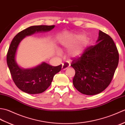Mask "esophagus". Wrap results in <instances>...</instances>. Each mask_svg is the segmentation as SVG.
<instances>
[{
  "instance_id": "1",
  "label": "esophagus",
  "mask_w": 125,
  "mask_h": 125,
  "mask_svg": "<svg viewBox=\"0 0 125 125\" xmlns=\"http://www.w3.org/2000/svg\"><path fill=\"white\" fill-rule=\"evenodd\" d=\"M70 64L69 63H68L67 62H65V63H63L62 64V69L64 70L65 69H67V68H68L69 67H70Z\"/></svg>"
}]
</instances>
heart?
<instances>
[{"label": "heart", "mask_w": 125, "mask_h": 125, "mask_svg": "<svg viewBox=\"0 0 125 125\" xmlns=\"http://www.w3.org/2000/svg\"><path fill=\"white\" fill-rule=\"evenodd\" d=\"M83 35H76L70 39H61L60 42L62 46L67 48L73 47L79 41L77 44L71 48L69 51V55L72 58H78L83 55L86 49L89 46L90 39Z\"/></svg>", "instance_id": "b5f03b06"}]
</instances>
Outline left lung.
<instances>
[{
    "label": "left lung",
    "instance_id": "8db88e82",
    "mask_svg": "<svg viewBox=\"0 0 125 125\" xmlns=\"http://www.w3.org/2000/svg\"><path fill=\"white\" fill-rule=\"evenodd\" d=\"M97 43L71 63L75 70L73 86L86 95L98 94L107 87L119 63L117 48L109 35L99 31Z\"/></svg>",
    "mask_w": 125,
    "mask_h": 125
}]
</instances>
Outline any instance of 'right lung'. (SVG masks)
<instances>
[{
    "instance_id": "right-lung-1",
    "label": "right lung",
    "mask_w": 125,
    "mask_h": 125,
    "mask_svg": "<svg viewBox=\"0 0 125 125\" xmlns=\"http://www.w3.org/2000/svg\"><path fill=\"white\" fill-rule=\"evenodd\" d=\"M54 27V25L31 26L17 34L10 43L7 54V64L13 82L23 92L38 94L46 91L52 84L54 75L61 70L62 64L54 67L45 62L34 68L24 69L19 67L15 59L19 44L23 38L36 32L49 31Z\"/></svg>"
}]
</instances>
